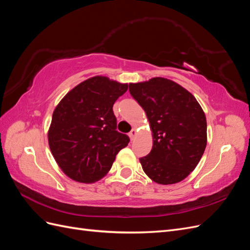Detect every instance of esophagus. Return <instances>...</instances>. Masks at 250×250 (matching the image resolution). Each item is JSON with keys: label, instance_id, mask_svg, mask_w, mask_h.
Returning <instances> with one entry per match:
<instances>
[{"label": "esophagus", "instance_id": "obj_1", "mask_svg": "<svg viewBox=\"0 0 250 250\" xmlns=\"http://www.w3.org/2000/svg\"><path fill=\"white\" fill-rule=\"evenodd\" d=\"M128 135H129V138L131 139V140H133L134 138H135V135H137V129H135V128H132L131 129V131L128 133Z\"/></svg>", "mask_w": 250, "mask_h": 250}]
</instances>
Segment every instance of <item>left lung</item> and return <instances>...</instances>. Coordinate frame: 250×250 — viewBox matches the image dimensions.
Masks as SVG:
<instances>
[{
    "label": "left lung",
    "instance_id": "8db88e82",
    "mask_svg": "<svg viewBox=\"0 0 250 250\" xmlns=\"http://www.w3.org/2000/svg\"><path fill=\"white\" fill-rule=\"evenodd\" d=\"M129 92L152 131V149L140 158L144 172L160 185L184 180L207 147V118L200 104L185 87L163 77L129 83Z\"/></svg>",
    "mask_w": 250,
    "mask_h": 250
}]
</instances>
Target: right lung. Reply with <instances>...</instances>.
<instances>
[{
  "mask_svg": "<svg viewBox=\"0 0 250 250\" xmlns=\"http://www.w3.org/2000/svg\"><path fill=\"white\" fill-rule=\"evenodd\" d=\"M127 83L94 76L72 88L53 111L48 141L53 157L67 177L93 184L110 170L129 138L118 132L112 106Z\"/></svg>",
  "mask_w": 250,
  "mask_h": 250,
  "instance_id": "1",
  "label": "right lung"
}]
</instances>
